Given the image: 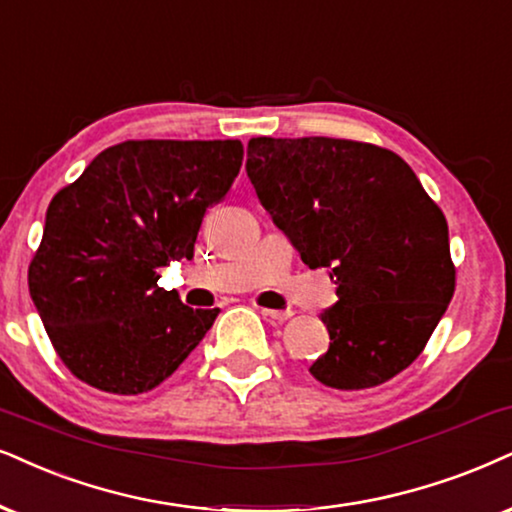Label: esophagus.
<instances>
[{
    "instance_id": "obj_1",
    "label": "esophagus",
    "mask_w": 512,
    "mask_h": 512,
    "mask_svg": "<svg viewBox=\"0 0 512 512\" xmlns=\"http://www.w3.org/2000/svg\"><path fill=\"white\" fill-rule=\"evenodd\" d=\"M260 314L264 319H271V321H288L293 312L290 309H260Z\"/></svg>"
}]
</instances>
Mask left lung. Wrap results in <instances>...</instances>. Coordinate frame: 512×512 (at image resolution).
I'll list each match as a JSON object with an SVG mask.
<instances>
[{
  "mask_svg": "<svg viewBox=\"0 0 512 512\" xmlns=\"http://www.w3.org/2000/svg\"><path fill=\"white\" fill-rule=\"evenodd\" d=\"M245 170L302 262L338 286L321 314L331 345L309 373L364 390L411 366L456 288L449 226L411 167L361 141L257 137Z\"/></svg>",
  "mask_w": 512,
  "mask_h": 512,
  "instance_id": "left-lung-1",
  "label": "left lung"
}]
</instances>
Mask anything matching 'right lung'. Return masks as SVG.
Returning a JSON list of instances; mask_svg holds the SVG:
<instances>
[{
	"label": "right lung",
	"mask_w": 512,
	"mask_h": 512,
	"mask_svg": "<svg viewBox=\"0 0 512 512\" xmlns=\"http://www.w3.org/2000/svg\"><path fill=\"white\" fill-rule=\"evenodd\" d=\"M243 144L122 141L49 203L28 269L30 297L75 378L111 394L153 390L219 309H191L158 269L191 260L205 210L231 189Z\"/></svg>",
	"instance_id": "1"
}]
</instances>
